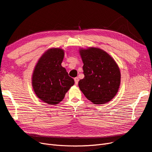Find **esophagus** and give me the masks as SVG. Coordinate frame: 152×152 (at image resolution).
<instances>
[{
  "instance_id": "1",
  "label": "esophagus",
  "mask_w": 152,
  "mask_h": 152,
  "mask_svg": "<svg viewBox=\"0 0 152 152\" xmlns=\"http://www.w3.org/2000/svg\"><path fill=\"white\" fill-rule=\"evenodd\" d=\"M74 80H75V85H77V84H78L79 78H78V77H75V78L74 79Z\"/></svg>"
}]
</instances>
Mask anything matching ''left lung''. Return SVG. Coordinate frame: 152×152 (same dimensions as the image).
I'll list each match as a JSON object with an SVG mask.
<instances>
[{"mask_svg":"<svg viewBox=\"0 0 152 152\" xmlns=\"http://www.w3.org/2000/svg\"><path fill=\"white\" fill-rule=\"evenodd\" d=\"M85 77L78 85L81 92L95 104H103L113 98L120 84V69L106 52L97 48L81 50Z\"/></svg>","mask_w":152,"mask_h":152,"instance_id":"left-lung-1","label":"left lung"}]
</instances>
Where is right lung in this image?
<instances>
[{
	"label": "right lung",
	"instance_id": "1",
	"mask_svg": "<svg viewBox=\"0 0 152 152\" xmlns=\"http://www.w3.org/2000/svg\"><path fill=\"white\" fill-rule=\"evenodd\" d=\"M64 52L60 48L46 51L39 60L32 75V86L37 96L51 105L63 100L75 81L61 66Z\"/></svg>",
	"mask_w": 152,
	"mask_h": 152
}]
</instances>
